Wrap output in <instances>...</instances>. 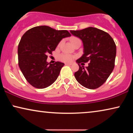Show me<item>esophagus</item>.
Listing matches in <instances>:
<instances>
[{"mask_svg":"<svg viewBox=\"0 0 133 133\" xmlns=\"http://www.w3.org/2000/svg\"><path fill=\"white\" fill-rule=\"evenodd\" d=\"M65 64L66 65H71L72 63H65Z\"/></svg>","mask_w":133,"mask_h":133,"instance_id":"obj_1","label":"esophagus"}]
</instances>
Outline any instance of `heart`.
<instances>
[{"mask_svg":"<svg viewBox=\"0 0 133 133\" xmlns=\"http://www.w3.org/2000/svg\"><path fill=\"white\" fill-rule=\"evenodd\" d=\"M81 41L79 38L77 37H72L71 39V43L72 45L74 44V43H76V42ZM76 58L75 56L72 55V54H61L59 56V59L62 62H71Z\"/></svg>","mask_w":133,"mask_h":133,"instance_id":"heart-1","label":"heart"}]
</instances>
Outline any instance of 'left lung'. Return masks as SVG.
<instances>
[{
  "instance_id": "left-lung-1",
  "label": "left lung",
  "mask_w": 133,
  "mask_h": 133,
  "mask_svg": "<svg viewBox=\"0 0 133 133\" xmlns=\"http://www.w3.org/2000/svg\"><path fill=\"white\" fill-rule=\"evenodd\" d=\"M72 35L81 39L83 44V54L76 62L79 69L74 73L80 84L88 89H96L104 83L114 67L116 46L110 34L94 27L82 30H71ZM89 62L85 69L79 65Z\"/></svg>"
}]
</instances>
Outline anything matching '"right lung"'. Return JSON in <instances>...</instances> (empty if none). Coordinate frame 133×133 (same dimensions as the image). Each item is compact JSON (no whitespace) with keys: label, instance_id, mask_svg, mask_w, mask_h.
<instances>
[{"label":"right lung","instance_id":"right-lung-1","mask_svg":"<svg viewBox=\"0 0 133 133\" xmlns=\"http://www.w3.org/2000/svg\"><path fill=\"white\" fill-rule=\"evenodd\" d=\"M67 30H56L48 26H38L28 30L18 45V63L28 82L36 88L50 86L57 79L64 63L46 62L63 38L70 37Z\"/></svg>","mask_w":133,"mask_h":133}]
</instances>
